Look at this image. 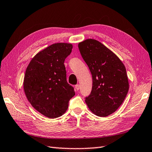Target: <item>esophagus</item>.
<instances>
[{
  "label": "esophagus",
  "mask_w": 152,
  "mask_h": 152,
  "mask_svg": "<svg viewBox=\"0 0 152 152\" xmlns=\"http://www.w3.org/2000/svg\"><path fill=\"white\" fill-rule=\"evenodd\" d=\"M75 89L77 90V91H78V90H79V89H80V85L79 84H77L75 86Z\"/></svg>",
  "instance_id": "obj_1"
}]
</instances>
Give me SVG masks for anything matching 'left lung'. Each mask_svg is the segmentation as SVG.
<instances>
[{"label":"left lung","mask_w":152,"mask_h":152,"mask_svg":"<svg viewBox=\"0 0 152 152\" xmlns=\"http://www.w3.org/2000/svg\"><path fill=\"white\" fill-rule=\"evenodd\" d=\"M78 46L93 77L86 103L94 114L107 117L118 108L128 93L126 67L115 54L95 39H86Z\"/></svg>","instance_id":"obj_1"}]
</instances>
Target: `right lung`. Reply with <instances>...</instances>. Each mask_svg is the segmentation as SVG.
Wrapping results in <instances>:
<instances>
[{
  "label": "right lung",
  "instance_id": "obj_1",
  "mask_svg": "<svg viewBox=\"0 0 152 152\" xmlns=\"http://www.w3.org/2000/svg\"><path fill=\"white\" fill-rule=\"evenodd\" d=\"M73 45L56 43L41 50L31 59L23 80L25 95L37 111L50 118L61 116L75 95L66 81L64 62Z\"/></svg>",
  "mask_w": 152,
  "mask_h": 152
}]
</instances>
